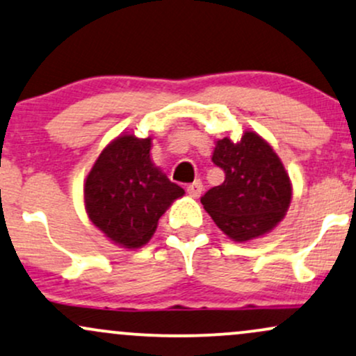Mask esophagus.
Here are the masks:
<instances>
[{"mask_svg": "<svg viewBox=\"0 0 356 356\" xmlns=\"http://www.w3.org/2000/svg\"><path fill=\"white\" fill-rule=\"evenodd\" d=\"M202 191H203V185L200 179H196V181L190 183V185L186 186V193L190 195L191 198H198V196L202 195Z\"/></svg>", "mask_w": 356, "mask_h": 356, "instance_id": "1", "label": "esophagus"}]
</instances>
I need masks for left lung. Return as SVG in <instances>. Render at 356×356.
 Returning <instances> with one entry per match:
<instances>
[{"label":"left lung","instance_id":"obj_1","mask_svg":"<svg viewBox=\"0 0 356 356\" xmlns=\"http://www.w3.org/2000/svg\"><path fill=\"white\" fill-rule=\"evenodd\" d=\"M211 161L225 171V181L202 196V204L233 241L270 233L285 218L293 186L271 145L254 131L238 141L216 140Z\"/></svg>","mask_w":356,"mask_h":356}]
</instances>
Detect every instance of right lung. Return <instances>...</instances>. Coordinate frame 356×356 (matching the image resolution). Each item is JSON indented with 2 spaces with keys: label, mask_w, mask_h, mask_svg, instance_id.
<instances>
[{
  "label": "right lung",
  "mask_w": 356,
  "mask_h": 356,
  "mask_svg": "<svg viewBox=\"0 0 356 356\" xmlns=\"http://www.w3.org/2000/svg\"><path fill=\"white\" fill-rule=\"evenodd\" d=\"M152 136H116L96 158L83 185L88 218L121 248H141L158 220L185 190L152 161Z\"/></svg>",
  "instance_id": "obj_1"
}]
</instances>
